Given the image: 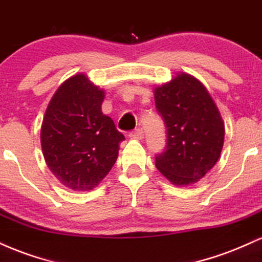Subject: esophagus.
Instances as JSON below:
<instances>
[{
	"label": "esophagus",
	"mask_w": 262,
	"mask_h": 262,
	"mask_svg": "<svg viewBox=\"0 0 262 262\" xmlns=\"http://www.w3.org/2000/svg\"><path fill=\"white\" fill-rule=\"evenodd\" d=\"M131 138H134V140H142L144 134H143V130L142 128H136L135 131L130 132V135H128Z\"/></svg>",
	"instance_id": "obj_1"
}]
</instances>
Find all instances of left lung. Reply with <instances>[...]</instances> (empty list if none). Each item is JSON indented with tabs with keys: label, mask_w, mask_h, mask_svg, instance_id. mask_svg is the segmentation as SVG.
Wrapping results in <instances>:
<instances>
[{
	"label": "left lung",
	"mask_w": 262,
	"mask_h": 262,
	"mask_svg": "<svg viewBox=\"0 0 262 262\" xmlns=\"http://www.w3.org/2000/svg\"><path fill=\"white\" fill-rule=\"evenodd\" d=\"M155 101L167 127V148L156 167L171 184H196L214 167L224 143V121L206 87L185 72L156 85Z\"/></svg>",
	"instance_id": "obj_1"
}]
</instances>
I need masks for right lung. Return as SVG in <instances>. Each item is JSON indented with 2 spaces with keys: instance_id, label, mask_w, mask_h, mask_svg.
Returning <instances> with one entry per match:
<instances>
[{
  "instance_id": "1",
  "label": "right lung",
  "mask_w": 262,
  "mask_h": 262,
  "mask_svg": "<svg viewBox=\"0 0 262 262\" xmlns=\"http://www.w3.org/2000/svg\"><path fill=\"white\" fill-rule=\"evenodd\" d=\"M105 92L84 73L64 81L52 95L40 130L51 173L75 191L93 190L112 170L125 140L101 112Z\"/></svg>"
}]
</instances>
